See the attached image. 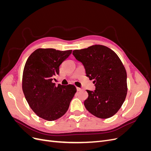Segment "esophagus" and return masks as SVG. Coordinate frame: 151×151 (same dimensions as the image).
I'll use <instances>...</instances> for the list:
<instances>
[{
    "instance_id": "esophagus-1",
    "label": "esophagus",
    "mask_w": 151,
    "mask_h": 151,
    "mask_svg": "<svg viewBox=\"0 0 151 151\" xmlns=\"http://www.w3.org/2000/svg\"><path fill=\"white\" fill-rule=\"evenodd\" d=\"M77 91H80L82 90V89L80 88H78V87H77Z\"/></svg>"
}]
</instances>
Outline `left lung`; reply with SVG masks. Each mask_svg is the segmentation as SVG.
Masks as SVG:
<instances>
[{"label":"left lung","instance_id":"left-lung-1","mask_svg":"<svg viewBox=\"0 0 151 151\" xmlns=\"http://www.w3.org/2000/svg\"><path fill=\"white\" fill-rule=\"evenodd\" d=\"M72 53L83 63L86 76L96 86L94 91L87 90L88 98L84 103L87 110L102 119L115 115L127 94V72L120 58L101 45L75 50Z\"/></svg>","mask_w":151,"mask_h":151}]
</instances>
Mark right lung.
Here are the masks:
<instances>
[{
  "label": "right lung",
  "instance_id": "right-lung-1",
  "mask_svg": "<svg viewBox=\"0 0 151 151\" xmlns=\"http://www.w3.org/2000/svg\"><path fill=\"white\" fill-rule=\"evenodd\" d=\"M72 51L38 48L25 63L22 91L32 110L45 120L53 121L65 115L77 91L72 84L56 86L52 83L53 77L59 74V67Z\"/></svg>",
  "mask_w": 151,
  "mask_h": 151
}]
</instances>
